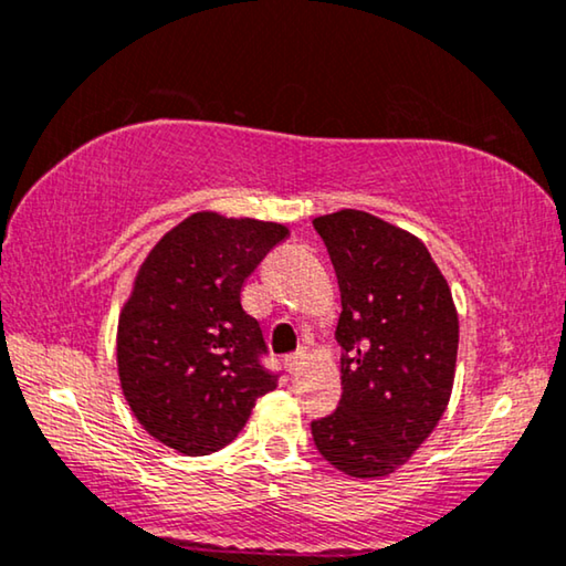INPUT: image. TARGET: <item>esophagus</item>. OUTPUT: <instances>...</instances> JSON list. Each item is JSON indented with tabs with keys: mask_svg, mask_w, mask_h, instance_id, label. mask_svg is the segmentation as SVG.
Here are the masks:
<instances>
[{
	"mask_svg": "<svg viewBox=\"0 0 566 566\" xmlns=\"http://www.w3.org/2000/svg\"><path fill=\"white\" fill-rule=\"evenodd\" d=\"M305 360H307V350H297L292 353V356H286V368H290V374H294V370L305 364Z\"/></svg>",
	"mask_w": 566,
	"mask_h": 566,
	"instance_id": "obj_1",
	"label": "esophagus"
}]
</instances>
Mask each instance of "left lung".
<instances>
[{"mask_svg": "<svg viewBox=\"0 0 566 566\" xmlns=\"http://www.w3.org/2000/svg\"><path fill=\"white\" fill-rule=\"evenodd\" d=\"M340 286L343 396L312 421L317 452L350 478H386L432 434L452 394L460 323L424 243L364 213L312 221Z\"/></svg>", "mask_w": 566, "mask_h": 566, "instance_id": "obj_1", "label": "left lung"}]
</instances>
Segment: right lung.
I'll return each mask as SVG.
<instances>
[{"mask_svg":"<svg viewBox=\"0 0 566 566\" xmlns=\"http://www.w3.org/2000/svg\"><path fill=\"white\" fill-rule=\"evenodd\" d=\"M290 231L256 218L192 213L139 266L119 315L122 391L147 432L198 458L235 440L259 396L276 389L241 286Z\"/></svg>","mask_w":566,"mask_h":566,"instance_id":"1","label":"right lung"}]
</instances>
